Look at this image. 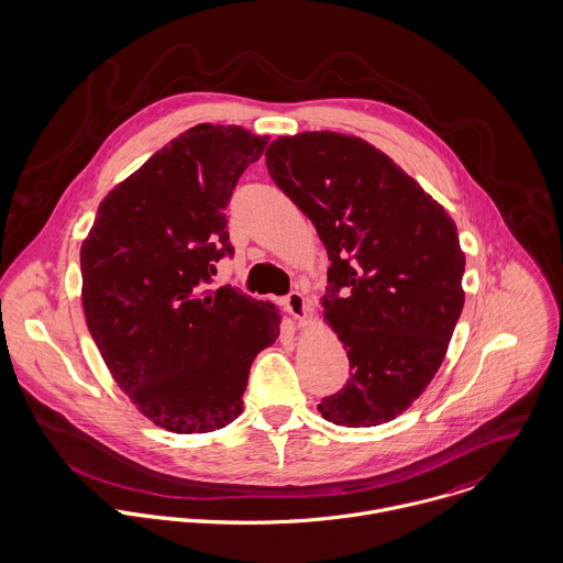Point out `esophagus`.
I'll return each mask as SVG.
<instances>
[{"label": "esophagus", "instance_id": "obj_1", "mask_svg": "<svg viewBox=\"0 0 563 563\" xmlns=\"http://www.w3.org/2000/svg\"><path fill=\"white\" fill-rule=\"evenodd\" d=\"M283 307H285V311H287L291 318H296V320H300V322H305V320L309 318V305H307V300H305V296H302L300 291H291V294L283 300Z\"/></svg>", "mask_w": 563, "mask_h": 563}]
</instances>
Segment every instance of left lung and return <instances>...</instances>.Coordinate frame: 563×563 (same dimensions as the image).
<instances>
[{"label":"left lung","instance_id":"1","mask_svg":"<svg viewBox=\"0 0 563 563\" xmlns=\"http://www.w3.org/2000/svg\"><path fill=\"white\" fill-rule=\"evenodd\" d=\"M265 163L331 258L322 316L352 376L318 409L350 429L391 422L438 374L463 309L465 254L454 220L354 134L278 136Z\"/></svg>","mask_w":563,"mask_h":563}]
</instances>
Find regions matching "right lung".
I'll use <instances>...</instances> for the list:
<instances>
[{"instance_id":"right-lung-1","label":"right lung","mask_w":563,"mask_h":563,"mask_svg":"<svg viewBox=\"0 0 563 563\" xmlns=\"http://www.w3.org/2000/svg\"><path fill=\"white\" fill-rule=\"evenodd\" d=\"M265 145L241 125L185 130L109 191L82 241L89 333L121 391L165 431L236 420L254 356L280 335L274 305L202 289L232 254L225 207Z\"/></svg>"}]
</instances>
